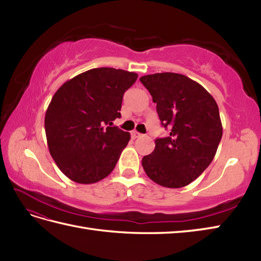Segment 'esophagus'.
Segmentation results:
<instances>
[{
    "label": "esophagus",
    "instance_id": "obj_1",
    "mask_svg": "<svg viewBox=\"0 0 261 261\" xmlns=\"http://www.w3.org/2000/svg\"><path fill=\"white\" fill-rule=\"evenodd\" d=\"M131 137H132V139H137V138L141 137V134H139V132H138V131H132L131 132Z\"/></svg>",
    "mask_w": 261,
    "mask_h": 261
}]
</instances>
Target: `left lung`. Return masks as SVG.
Instances as JSON below:
<instances>
[{
    "mask_svg": "<svg viewBox=\"0 0 261 261\" xmlns=\"http://www.w3.org/2000/svg\"><path fill=\"white\" fill-rule=\"evenodd\" d=\"M157 104L169 137L154 140V150L142 158L147 176L158 185L190 184L212 163L222 138L219 107L213 96L187 76L157 73L140 77Z\"/></svg>",
    "mask_w": 261,
    "mask_h": 261,
    "instance_id": "left-lung-1",
    "label": "left lung"
}]
</instances>
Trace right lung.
I'll return each instance as SVG.
<instances>
[{
  "label": "right lung",
  "mask_w": 261,
  "mask_h": 261,
  "mask_svg": "<svg viewBox=\"0 0 261 261\" xmlns=\"http://www.w3.org/2000/svg\"><path fill=\"white\" fill-rule=\"evenodd\" d=\"M138 74L109 67L84 71L60 86L45 116L55 163L79 184L102 180L114 169L130 134L112 125L121 116L124 92Z\"/></svg>",
  "instance_id": "add662e5"
}]
</instances>
